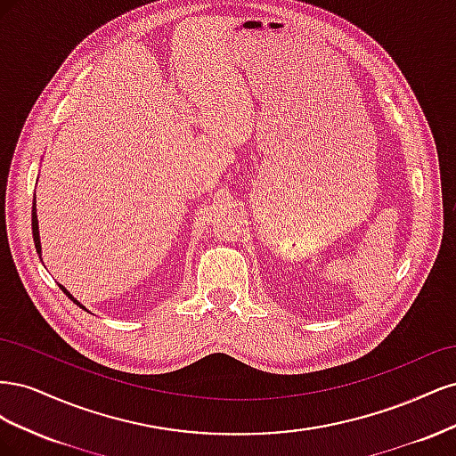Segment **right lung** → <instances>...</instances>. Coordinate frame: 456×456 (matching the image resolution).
Listing matches in <instances>:
<instances>
[{"instance_id": "add662e5", "label": "right lung", "mask_w": 456, "mask_h": 456, "mask_svg": "<svg viewBox=\"0 0 456 456\" xmlns=\"http://www.w3.org/2000/svg\"><path fill=\"white\" fill-rule=\"evenodd\" d=\"M32 236H34V245H36V251H37V255H39V258H41V245H39V230H37V215H36V196H34V207H32ZM61 289H62V291L66 293V297H68V298H70V300H74V297H72L70 293H68L64 287H61ZM74 302H76V305H77V306H81L77 300H74ZM81 308H84V306H81Z\"/></svg>"}]
</instances>
